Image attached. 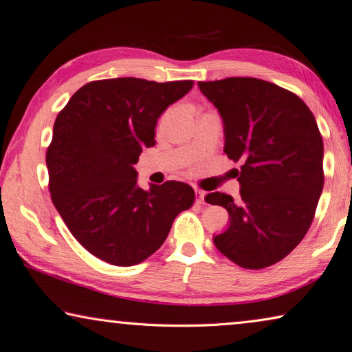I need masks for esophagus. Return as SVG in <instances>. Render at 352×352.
Listing matches in <instances>:
<instances>
[{
    "mask_svg": "<svg viewBox=\"0 0 352 352\" xmlns=\"http://www.w3.org/2000/svg\"><path fill=\"white\" fill-rule=\"evenodd\" d=\"M195 197H197V203H198V204H204V197H206V193H204L203 190L197 189V190H195Z\"/></svg>",
    "mask_w": 352,
    "mask_h": 352,
    "instance_id": "1",
    "label": "esophagus"
}]
</instances>
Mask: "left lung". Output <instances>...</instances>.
<instances>
[{"label": "left lung", "mask_w": 352, "mask_h": 352, "mask_svg": "<svg viewBox=\"0 0 352 352\" xmlns=\"http://www.w3.org/2000/svg\"><path fill=\"white\" fill-rule=\"evenodd\" d=\"M218 109L228 159L241 162V199L212 192L228 228L213 242L245 269L283 260L307 233L324 188V142L316 119L300 96L252 77L198 81Z\"/></svg>", "instance_id": "1"}]
</instances>
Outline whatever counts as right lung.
<instances>
[{
  "instance_id": "right-lung-1",
  "label": "right lung",
  "mask_w": 352,
  "mask_h": 352,
  "mask_svg": "<svg viewBox=\"0 0 352 352\" xmlns=\"http://www.w3.org/2000/svg\"><path fill=\"white\" fill-rule=\"evenodd\" d=\"M192 80L134 77L80 87L57 115L47 151L52 204L85 248L115 266H133L166 241L195 192L182 182L138 186L136 164L155 145L157 119L188 94Z\"/></svg>"
}]
</instances>
